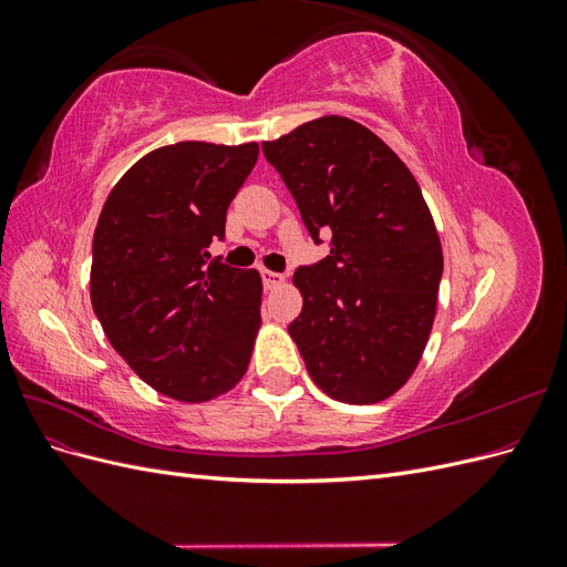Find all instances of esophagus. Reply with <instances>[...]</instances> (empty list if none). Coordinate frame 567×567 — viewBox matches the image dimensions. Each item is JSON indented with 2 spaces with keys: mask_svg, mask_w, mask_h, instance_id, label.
<instances>
[{
  "mask_svg": "<svg viewBox=\"0 0 567 567\" xmlns=\"http://www.w3.org/2000/svg\"><path fill=\"white\" fill-rule=\"evenodd\" d=\"M262 281H265V288H277V286L284 284V274L262 269Z\"/></svg>",
  "mask_w": 567,
  "mask_h": 567,
  "instance_id": "obj_1",
  "label": "esophagus"
}]
</instances>
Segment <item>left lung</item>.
Returning <instances> with one entry per match:
<instances>
[{
	"instance_id": "8db88e82",
	"label": "left lung",
	"mask_w": 567,
	"mask_h": 567,
	"mask_svg": "<svg viewBox=\"0 0 567 567\" xmlns=\"http://www.w3.org/2000/svg\"><path fill=\"white\" fill-rule=\"evenodd\" d=\"M315 244L298 267L302 312L288 333L329 398L373 404L416 369L435 319L442 246L421 186L394 151L350 117L326 115L262 144Z\"/></svg>"
}]
</instances>
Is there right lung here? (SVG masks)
I'll list each match as a JSON object with an SVG mask.
<instances>
[{
	"instance_id": "add662e5",
	"label": "right lung",
	"mask_w": 567,
	"mask_h": 567,
	"mask_svg": "<svg viewBox=\"0 0 567 567\" xmlns=\"http://www.w3.org/2000/svg\"><path fill=\"white\" fill-rule=\"evenodd\" d=\"M260 146L179 142L120 177L92 241L90 296L111 346L167 398L205 402L248 369L262 281L215 257Z\"/></svg>"
}]
</instances>
